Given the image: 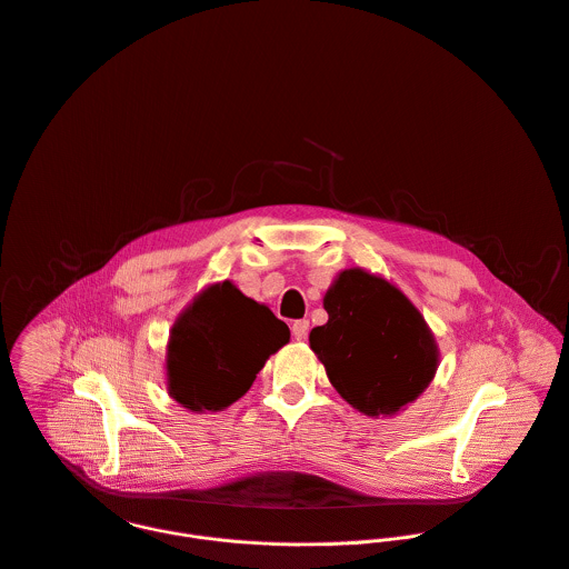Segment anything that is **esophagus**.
<instances>
[{"instance_id": "obj_1", "label": "esophagus", "mask_w": 569, "mask_h": 569, "mask_svg": "<svg viewBox=\"0 0 569 569\" xmlns=\"http://www.w3.org/2000/svg\"><path fill=\"white\" fill-rule=\"evenodd\" d=\"M308 330H310V321L308 319H299L292 323V335L297 341H303L308 337Z\"/></svg>"}]
</instances>
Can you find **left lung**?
Returning a JSON list of instances; mask_svg holds the SVG:
<instances>
[{"mask_svg": "<svg viewBox=\"0 0 569 569\" xmlns=\"http://www.w3.org/2000/svg\"><path fill=\"white\" fill-rule=\"evenodd\" d=\"M323 308L328 323L310 332V348L352 408L368 417L397 415L430 386L439 366L435 337L392 283L343 270Z\"/></svg>", "mask_w": 569, "mask_h": 569, "instance_id": "8db88e82", "label": "left lung"}]
</instances>
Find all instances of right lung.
I'll use <instances>...</instances> for the list:
<instances>
[{"instance_id": "obj_1", "label": "right lung", "mask_w": 569, "mask_h": 569, "mask_svg": "<svg viewBox=\"0 0 569 569\" xmlns=\"http://www.w3.org/2000/svg\"><path fill=\"white\" fill-rule=\"evenodd\" d=\"M290 339L270 308L230 281L203 290L177 319L168 341V392L192 412H217L241 399L259 370Z\"/></svg>"}]
</instances>
